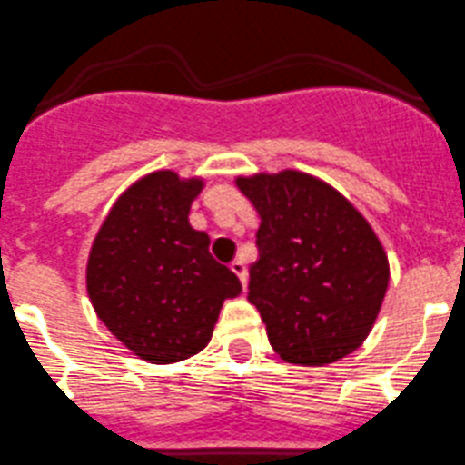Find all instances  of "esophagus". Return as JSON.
Returning a JSON list of instances; mask_svg holds the SVG:
<instances>
[{
  "label": "esophagus",
  "mask_w": 465,
  "mask_h": 465,
  "mask_svg": "<svg viewBox=\"0 0 465 465\" xmlns=\"http://www.w3.org/2000/svg\"><path fill=\"white\" fill-rule=\"evenodd\" d=\"M230 269H232V273L240 278L242 285L246 287V281H249V272H246V264L242 262V260H232V262H230Z\"/></svg>",
  "instance_id": "1"
}]
</instances>
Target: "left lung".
<instances>
[{"label": "left lung", "mask_w": 465, "mask_h": 465, "mask_svg": "<svg viewBox=\"0 0 465 465\" xmlns=\"http://www.w3.org/2000/svg\"><path fill=\"white\" fill-rule=\"evenodd\" d=\"M260 214L249 302L273 351L326 365L368 338L388 290L386 251L361 212L331 184L299 173L237 178Z\"/></svg>", "instance_id": "left-lung-1"}]
</instances>
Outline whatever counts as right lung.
I'll return each instance as SVG.
<instances>
[{
    "label": "right lung",
    "mask_w": 465,
    "mask_h": 465,
    "mask_svg": "<svg viewBox=\"0 0 465 465\" xmlns=\"http://www.w3.org/2000/svg\"><path fill=\"white\" fill-rule=\"evenodd\" d=\"M203 180L157 171L132 184L95 235L86 287L97 317L139 358L157 365L210 342L225 299L242 282L189 225Z\"/></svg>",
    "instance_id": "right-lung-1"
}]
</instances>
